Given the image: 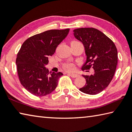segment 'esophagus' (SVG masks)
Wrapping results in <instances>:
<instances>
[{
    "mask_svg": "<svg viewBox=\"0 0 132 132\" xmlns=\"http://www.w3.org/2000/svg\"><path fill=\"white\" fill-rule=\"evenodd\" d=\"M68 75L73 78H76V77H77L79 76L78 74H76V73H69Z\"/></svg>",
    "mask_w": 132,
    "mask_h": 132,
    "instance_id": "34e87169",
    "label": "esophagus"
}]
</instances>
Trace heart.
<instances>
[{"label": "heart", "instance_id": "heart-1", "mask_svg": "<svg viewBox=\"0 0 132 132\" xmlns=\"http://www.w3.org/2000/svg\"><path fill=\"white\" fill-rule=\"evenodd\" d=\"M72 43H80V42L78 41H73L71 42V44ZM64 68L68 71H72L74 70L75 66L74 64L72 63H68V64H66L64 66Z\"/></svg>", "mask_w": 132, "mask_h": 132}]
</instances>
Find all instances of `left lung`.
<instances>
[{
    "instance_id": "left-lung-1",
    "label": "left lung",
    "mask_w": 132,
    "mask_h": 132,
    "mask_svg": "<svg viewBox=\"0 0 132 132\" xmlns=\"http://www.w3.org/2000/svg\"><path fill=\"white\" fill-rule=\"evenodd\" d=\"M73 34L84 46L87 56L82 68L94 69L90 76L83 75L86 80L81 92L95 95L105 89L114 76L118 64V51L113 42L103 32L94 28H80Z\"/></svg>"
}]
</instances>
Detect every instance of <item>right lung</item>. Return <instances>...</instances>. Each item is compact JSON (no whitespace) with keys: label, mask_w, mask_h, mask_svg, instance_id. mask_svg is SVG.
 <instances>
[{"label":"right lung","mask_w":132,"mask_h":132,"mask_svg":"<svg viewBox=\"0 0 132 132\" xmlns=\"http://www.w3.org/2000/svg\"><path fill=\"white\" fill-rule=\"evenodd\" d=\"M70 29L51 30L29 38L22 45L16 59L21 84L37 97L50 94L55 90L61 72L50 73L45 66Z\"/></svg>","instance_id":"add662e5"}]
</instances>
